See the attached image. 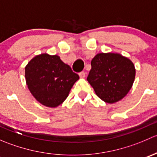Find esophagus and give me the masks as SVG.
I'll return each mask as SVG.
<instances>
[{
  "mask_svg": "<svg viewBox=\"0 0 157 157\" xmlns=\"http://www.w3.org/2000/svg\"><path fill=\"white\" fill-rule=\"evenodd\" d=\"M79 76H80L81 78H84V77H86V73L83 72V71H82V72L79 73Z\"/></svg>",
  "mask_w": 157,
  "mask_h": 157,
  "instance_id": "esophagus-1",
  "label": "esophagus"
}]
</instances>
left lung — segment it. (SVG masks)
Returning a JSON list of instances; mask_svg holds the SVG:
<instances>
[{"label": "left lung", "instance_id": "8db88e82", "mask_svg": "<svg viewBox=\"0 0 157 157\" xmlns=\"http://www.w3.org/2000/svg\"><path fill=\"white\" fill-rule=\"evenodd\" d=\"M91 66L87 80L104 102L121 100L132 87L135 68L128 58L117 53H99L93 58Z\"/></svg>", "mask_w": 157, "mask_h": 157}]
</instances>
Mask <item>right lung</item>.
Returning <instances> with one entry per match:
<instances>
[{"mask_svg":"<svg viewBox=\"0 0 157 157\" xmlns=\"http://www.w3.org/2000/svg\"><path fill=\"white\" fill-rule=\"evenodd\" d=\"M25 77L35 99L51 108L65 100L73 85L80 78L59 56L48 54L34 57L25 67Z\"/></svg>","mask_w":157,"mask_h":157,"instance_id":"obj_1","label":"right lung"}]
</instances>
